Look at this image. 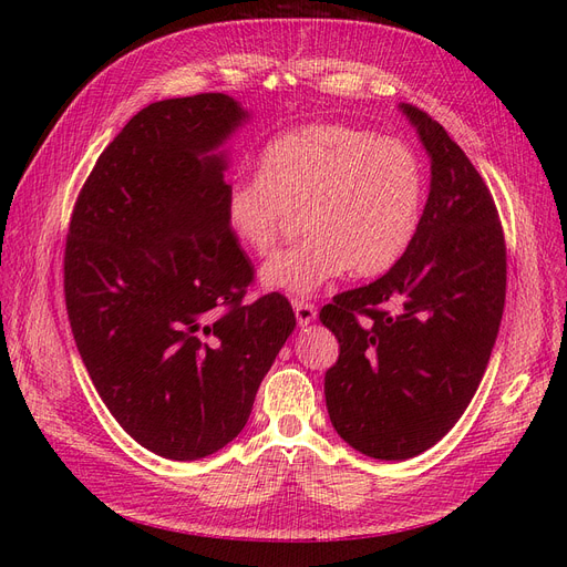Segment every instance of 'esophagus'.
Wrapping results in <instances>:
<instances>
[{
    "mask_svg": "<svg viewBox=\"0 0 567 567\" xmlns=\"http://www.w3.org/2000/svg\"><path fill=\"white\" fill-rule=\"evenodd\" d=\"M293 310H296V319L300 326L312 323L317 319V307L315 302L305 300V298H293Z\"/></svg>",
    "mask_w": 567,
    "mask_h": 567,
    "instance_id": "1",
    "label": "esophagus"
}]
</instances>
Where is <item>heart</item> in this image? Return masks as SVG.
<instances>
[{
  "label": "heart",
  "mask_w": 567,
  "mask_h": 567,
  "mask_svg": "<svg viewBox=\"0 0 567 567\" xmlns=\"http://www.w3.org/2000/svg\"><path fill=\"white\" fill-rule=\"evenodd\" d=\"M423 198V167L404 142L326 123L269 142L260 175L231 182L225 217L236 241L262 255L300 210L305 234L269 257L260 279L307 296L348 269L388 271L414 241Z\"/></svg>",
  "instance_id": "obj_1"
}]
</instances>
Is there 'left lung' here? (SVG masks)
Here are the masks:
<instances>
[{"instance_id":"8db88e82","label":"left lung","mask_w":567,"mask_h":567,"mask_svg":"<svg viewBox=\"0 0 567 567\" xmlns=\"http://www.w3.org/2000/svg\"><path fill=\"white\" fill-rule=\"evenodd\" d=\"M431 156L414 241L381 279L319 315L340 342L323 394L336 433L402 461L447 435L483 381L506 300V244L487 184L444 127L402 104Z\"/></svg>"}]
</instances>
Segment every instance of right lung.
I'll list each match as a JSON object with an SVG mask.
<instances>
[{"label":"right lung","mask_w":567,"mask_h":567,"mask_svg":"<svg viewBox=\"0 0 567 567\" xmlns=\"http://www.w3.org/2000/svg\"><path fill=\"white\" fill-rule=\"evenodd\" d=\"M248 113L227 94L136 113L80 188L63 255L68 321L90 379L148 452L196 461L229 444L296 329L227 227V156Z\"/></svg>","instance_id":"add662e5"}]
</instances>
